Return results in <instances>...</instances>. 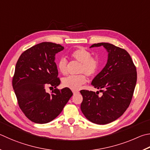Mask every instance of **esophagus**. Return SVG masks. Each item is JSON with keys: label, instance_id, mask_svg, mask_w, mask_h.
Returning <instances> with one entry per match:
<instances>
[{"label": "esophagus", "instance_id": "esophagus-1", "mask_svg": "<svg viewBox=\"0 0 150 150\" xmlns=\"http://www.w3.org/2000/svg\"><path fill=\"white\" fill-rule=\"evenodd\" d=\"M73 94H76L79 93V92L77 91H73Z\"/></svg>", "mask_w": 150, "mask_h": 150}]
</instances>
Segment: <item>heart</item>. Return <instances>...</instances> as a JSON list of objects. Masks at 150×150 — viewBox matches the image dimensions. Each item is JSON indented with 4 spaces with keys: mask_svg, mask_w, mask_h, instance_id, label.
I'll use <instances>...</instances> for the list:
<instances>
[{
    "mask_svg": "<svg viewBox=\"0 0 150 150\" xmlns=\"http://www.w3.org/2000/svg\"><path fill=\"white\" fill-rule=\"evenodd\" d=\"M70 56L81 63L79 73L81 74L77 75H70L64 78L62 81L63 85L72 91H77L81 86L86 83V77H92L97 73L99 69V62L96 58L91 57V53L86 49L79 48L71 52ZM59 71L62 74L66 75L67 73V62L66 58H62L57 64Z\"/></svg>",
    "mask_w": 150,
    "mask_h": 150,
    "instance_id": "obj_1",
    "label": "heart"
}]
</instances>
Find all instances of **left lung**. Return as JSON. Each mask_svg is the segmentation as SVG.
<instances>
[{
  "instance_id": "1",
  "label": "left lung",
  "mask_w": 150,
  "mask_h": 150,
  "mask_svg": "<svg viewBox=\"0 0 150 150\" xmlns=\"http://www.w3.org/2000/svg\"><path fill=\"white\" fill-rule=\"evenodd\" d=\"M101 46L108 52L107 64L91 84L100 89L103 95L100 97L95 92L81 91L83 98L81 110L90 121L105 125L120 117L129 106L137 84V73L126 50L108 42L94 44L91 48Z\"/></svg>"
}]
</instances>
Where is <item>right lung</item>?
<instances>
[{"mask_svg": "<svg viewBox=\"0 0 150 150\" xmlns=\"http://www.w3.org/2000/svg\"><path fill=\"white\" fill-rule=\"evenodd\" d=\"M64 49L60 45L43 42L23 52L16 63L13 88L21 111L35 123L52 121L73 95L68 88H55L51 94L45 90L60 84L55 56Z\"/></svg>", "mask_w": 150, "mask_h": 150, "instance_id": "right-lung-1", "label": "right lung"}]
</instances>
